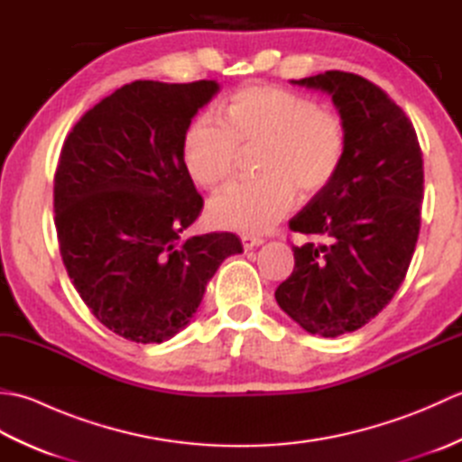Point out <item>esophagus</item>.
Listing matches in <instances>:
<instances>
[{
  "mask_svg": "<svg viewBox=\"0 0 462 462\" xmlns=\"http://www.w3.org/2000/svg\"><path fill=\"white\" fill-rule=\"evenodd\" d=\"M240 240H242V246H244V250H252L254 246H260V244L263 242V238H260V236H254V234H242Z\"/></svg>",
  "mask_w": 462,
  "mask_h": 462,
  "instance_id": "34e87169",
  "label": "esophagus"
}]
</instances>
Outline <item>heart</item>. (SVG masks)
Returning <instances> with one entry per match:
<instances>
[{"mask_svg":"<svg viewBox=\"0 0 462 462\" xmlns=\"http://www.w3.org/2000/svg\"><path fill=\"white\" fill-rule=\"evenodd\" d=\"M262 176L230 184L208 204L212 224L240 232H262L280 222L296 190L316 196L328 190L341 171L347 131L337 113L311 97L276 85H248L230 95L226 121L200 113L182 139L190 179L216 189L232 179L244 149H258Z\"/></svg>","mask_w":462,"mask_h":462,"instance_id":"b5f03b06","label":"heart"}]
</instances>
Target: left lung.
Listing matches in <instances>:
<instances>
[{"instance_id":"obj_1","label":"left lung","mask_w":462,"mask_h":462,"mask_svg":"<svg viewBox=\"0 0 462 462\" xmlns=\"http://www.w3.org/2000/svg\"><path fill=\"white\" fill-rule=\"evenodd\" d=\"M296 85L331 95L347 151L328 190L290 220L321 244L291 246L296 266L276 290L278 306L313 336L365 326L403 283L420 228L423 152L413 123L359 75L326 71Z\"/></svg>"}]
</instances>
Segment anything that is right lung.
Segmentation results:
<instances>
[{
	"label": "right lung",
	"instance_id": "obj_1",
	"mask_svg": "<svg viewBox=\"0 0 462 462\" xmlns=\"http://www.w3.org/2000/svg\"><path fill=\"white\" fill-rule=\"evenodd\" d=\"M216 91L206 79L125 85L77 121L59 154V252L85 306L125 339H171L220 263L242 252L232 232L180 238L204 206L182 139Z\"/></svg>",
	"mask_w": 462,
	"mask_h": 462
}]
</instances>
